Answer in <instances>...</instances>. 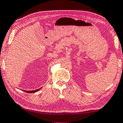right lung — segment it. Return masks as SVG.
<instances>
[{
	"label": "right lung",
	"instance_id": "add662e5",
	"mask_svg": "<svg viewBox=\"0 0 123 123\" xmlns=\"http://www.w3.org/2000/svg\"><path fill=\"white\" fill-rule=\"evenodd\" d=\"M40 89L41 88L36 89V90H35V91H23L25 92H26V93H35V92H36L39 91Z\"/></svg>",
	"mask_w": 123,
	"mask_h": 123
}]
</instances>
